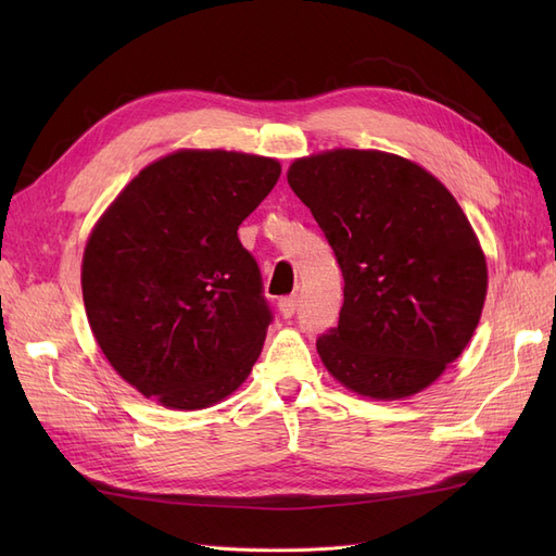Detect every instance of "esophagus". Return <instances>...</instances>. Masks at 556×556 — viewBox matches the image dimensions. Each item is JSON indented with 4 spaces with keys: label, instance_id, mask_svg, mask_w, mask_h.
Returning a JSON list of instances; mask_svg holds the SVG:
<instances>
[{
    "label": "esophagus",
    "instance_id": "34e87169",
    "mask_svg": "<svg viewBox=\"0 0 556 556\" xmlns=\"http://www.w3.org/2000/svg\"><path fill=\"white\" fill-rule=\"evenodd\" d=\"M296 306H299V301H296V296H282L280 301H278V308H280V315L288 319V317H292L294 313H296Z\"/></svg>",
    "mask_w": 556,
    "mask_h": 556
}]
</instances>
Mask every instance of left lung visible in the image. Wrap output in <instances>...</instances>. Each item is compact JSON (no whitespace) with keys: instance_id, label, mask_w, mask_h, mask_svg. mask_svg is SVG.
Masks as SVG:
<instances>
[{"instance_id":"obj_1","label":"left lung","mask_w":556,"mask_h":556,"mask_svg":"<svg viewBox=\"0 0 556 556\" xmlns=\"http://www.w3.org/2000/svg\"><path fill=\"white\" fill-rule=\"evenodd\" d=\"M288 182L345 280L339 327L317 341L327 371L374 401L427 390L473 339L486 296L484 252L457 199L384 150L299 157Z\"/></svg>"}]
</instances>
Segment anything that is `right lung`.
Listing matches in <instances>:
<instances>
[{"mask_svg": "<svg viewBox=\"0 0 556 556\" xmlns=\"http://www.w3.org/2000/svg\"><path fill=\"white\" fill-rule=\"evenodd\" d=\"M278 176L274 157L180 148L99 215L80 266L86 315L113 371L146 399L201 410L250 376L271 313L237 231Z\"/></svg>", "mask_w": 556, "mask_h": 556, "instance_id": "add662e5", "label": "right lung"}]
</instances>
